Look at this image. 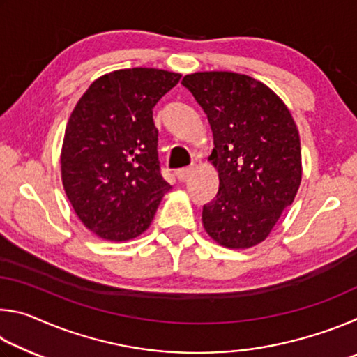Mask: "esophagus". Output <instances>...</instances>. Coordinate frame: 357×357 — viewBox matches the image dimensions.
Returning a JSON list of instances; mask_svg holds the SVG:
<instances>
[{
  "mask_svg": "<svg viewBox=\"0 0 357 357\" xmlns=\"http://www.w3.org/2000/svg\"><path fill=\"white\" fill-rule=\"evenodd\" d=\"M193 170H195V168L193 167H187V168H181V170H178L176 172V178L179 179V181H185L187 178L190 176V174L193 173Z\"/></svg>",
  "mask_w": 357,
  "mask_h": 357,
  "instance_id": "esophagus-1",
  "label": "esophagus"
}]
</instances>
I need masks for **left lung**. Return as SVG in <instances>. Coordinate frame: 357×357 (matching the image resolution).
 Here are the masks:
<instances>
[{
  "mask_svg": "<svg viewBox=\"0 0 357 357\" xmlns=\"http://www.w3.org/2000/svg\"><path fill=\"white\" fill-rule=\"evenodd\" d=\"M208 116L209 155L219 192L203 206V225L217 243L247 249L268 238L298 193L301 142L291 113L255 78L234 72H197L183 78Z\"/></svg>",
  "mask_w": 357,
  "mask_h": 357,
  "instance_id": "1",
  "label": "left lung"
}]
</instances>
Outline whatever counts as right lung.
<instances>
[{
	"instance_id": "right-lung-1",
	"label": "right lung",
	"mask_w": 357,
	"mask_h": 357,
	"mask_svg": "<svg viewBox=\"0 0 357 357\" xmlns=\"http://www.w3.org/2000/svg\"><path fill=\"white\" fill-rule=\"evenodd\" d=\"M179 78L162 69L114 70L91 83L70 114L63 185L78 219L102 239L137 238L170 190L160 173L153 108Z\"/></svg>"
}]
</instances>
